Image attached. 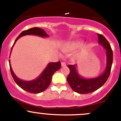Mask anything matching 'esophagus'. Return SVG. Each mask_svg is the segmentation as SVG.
Returning <instances> with one entry per match:
<instances>
[{
    "mask_svg": "<svg viewBox=\"0 0 121 121\" xmlns=\"http://www.w3.org/2000/svg\"><path fill=\"white\" fill-rule=\"evenodd\" d=\"M61 64L62 67H65V66H66V64H65V63H64V62H61Z\"/></svg>",
    "mask_w": 121,
    "mask_h": 121,
    "instance_id": "obj_1",
    "label": "esophagus"
}]
</instances>
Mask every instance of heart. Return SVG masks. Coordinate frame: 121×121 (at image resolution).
Here are the masks:
<instances>
[{"label": "heart", "mask_w": 121, "mask_h": 121, "mask_svg": "<svg viewBox=\"0 0 121 121\" xmlns=\"http://www.w3.org/2000/svg\"><path fill=\"white\" fill-rule=\"evenodd\" d=\"M82 44H83V43L82 41H75V42L69 43L62 48V50L64 52H71V51L75 50L80 48L82 46Z\"/></svg>", "instance_id": "b5f03b06"}]
</instances>
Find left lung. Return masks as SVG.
I'll return each mask as SVG.
<instances>
[{"mask_svg": "<svg viewBox=\"0 0 121 121\" xmlns=\"http://www.w3.org/2000/svg\"><path fill=\"white\" fill-rule=\"evenodd\" d=\"M98 43L106 51L107 64L105 71L99 76L95 78H86L81 76L77 71V65H68L69 74L67 77V82L72 90L81 94L91 93L101 88L108 80L110 75L111 69L113 61V53L109 42L102 35L97 34Z\"/></svg>", "mask_w": 121, "mask_h": 121, "instance_id": "8db88e82", "label": "left lung"}]
</instances>
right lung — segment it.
I'll return each instance as SVG.
<instances>
[{"mask_svg": "<svg viewBox=\"0 0 121 121\" xmlns=\"http://www.w3.org/2000/svg\"><path fill=\"white\" fill-rule=\"evenodd\" d=\"M26 35H35V36H38L41 37H48V35L46 33V31L40 28L33 27L27 30H24L22 31L16 39L12 47L11 52H12V48L17 40L20 37L26 36ZM9 62L11 74H12V77H13L16 83L23 90L33 94L40 93V92L45 91L50 84L52 75H53L55 72L58 70L61 67L60 61L56 62V63H49L46 68L42 72V73L37 78L31 80V81H24V80L19 78L15 75L12 69V67H11L10 60H9Z\"/></svg>", "mask_w": 121, "mask_h": 121, "instance_id": "add662e5", "label": "right lung"}]
</instances>
